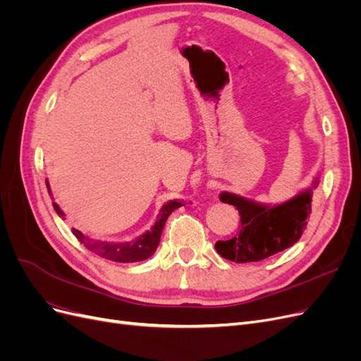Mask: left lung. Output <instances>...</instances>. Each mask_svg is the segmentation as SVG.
<instances>
[{
  "label": "left lung",
  "mask_w": 361,
  "mask_h": 361,
  "mask_svg": "<svg viewBox=\"0 0 361 361\" xmlns=\"http://www.w3.org/2000/svg\"><path fill=\"white\" fill-rule=\"evenodd\" d=\"M318 183L316 178L310 188L279 204L259 203L233 192H221L223 203L238 207L241 231L228 241H216L218 255L236 264H247L264 260L298 243L307 226V216L312 214V195Z\"/></svg>",
  "instance_id": "8db88e82"
}]
</instances>
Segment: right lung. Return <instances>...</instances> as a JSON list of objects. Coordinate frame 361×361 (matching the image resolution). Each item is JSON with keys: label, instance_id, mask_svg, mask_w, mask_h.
I'll list each match as a JSON object with an SVG mask.
<instances>
[{"label": "right lung", "instance_id": "right-lung-1", "mask_svg": "<svg viewBox=\"0 0 361 361\" xmlns=\"http://www.w3.org/2000/svg\"><path fill=\"white\" fill-rule=\"evenodd\" d=\"M47 188L51 194L49 190V183L47 182ZM54 209L60 215L64 216L63 211L60 209V206L52 202ZM183 206L182 202L178 200H170L166 204L161 207V211L157 216L155 224L150 227V231H146L143 235H140L138 238L133 239L129 243H106V241H99V239H92L89 236H85L82 232L76 231V228H72L73 235L81 244H84L85 248H89L93 253L97 256H101L104 259L113 260V262H122V264H129V262H140V260H146L152 255L155 253L158 245H159V239L162 228L166 226V221L169 215L178 209V207Z\"/></svg>", "mask_w": 361, "mask_h": 361}]
</instances>
